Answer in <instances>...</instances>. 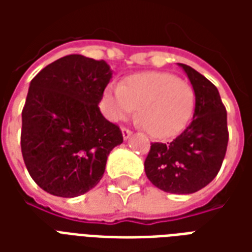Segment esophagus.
Instances as JSON below:
<instances>
[{
	"label": "esophagus",
	"mask_w": 252,
	"mask_h": 252,
	"mask_svg": "<svg viewBox=\"0 0 252 252\" xmlns=\"http://www.w3.org/2000/svg\"><path fill=\"white\" fill-rule=\"evenodd\" d=\"M121 132H123V137H124L126 140L132 135L131 129H128V128H126V126H123V128H121Z\"/></svg>",
	"instance_id": "34e87169"
}]
</instances>
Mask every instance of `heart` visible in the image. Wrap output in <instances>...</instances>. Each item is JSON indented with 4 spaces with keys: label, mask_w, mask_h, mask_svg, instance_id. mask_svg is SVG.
Here are the masks:
<instances>
[{
    "label": "heart",
    "mask_w": 252,
    "mask_h": 252,
    "mask_svg": "<svg viewBox=\"0 0 252 252\" xmlns=\"http://www.w3.org/2000/svg\"><path fill=\"white\" fill-rule=\"evenodd\" d=\"M110 120L128 119L137 109V121L146 131L164 137L180 131L194 112V89L170 72L148 71L126 78L104 93Z\"/></svg>",
    "instance_id": "b5f03b06"
}]
</instances>
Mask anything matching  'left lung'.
I'll use <instances>...</instances> for the list:
<instances>
[{
  "label": "left lung",
  "mask_w": 252,
  "mask_h": 252,
  "mask_svg": "<svg viewBox=\"0 0 252 252\" xmlns=\"http://www.w3.org/2000/svg\"><path fill=\"white\" fill-rule=\"evenodd\" d=\"M195 93L193 120L170 143H151L144 170L151 184L167 193L190 194L220 171L227 153V110L219 90L202 74L178 63Z\"/></svg>",
  "instance_id": "8db88e82"
}]
</instances>
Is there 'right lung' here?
Wrapping results in <instances>:
<instances>
[{
  "label": "right lung",
  "instance_id": "right-lung-1",
  "mask_svg": "<svg viewBox=\"0 0 252 252\" xmlns=\"http://www.w3.org/2000/svg\"><path fill=\"white\" fill-rule=\"evenodd\" d=\"M112 78L105 61L67 55L31 81L23 108L21 153L41 189L77 197L104 175L109 153L123 143L119 126L99 112Z\"/></svg>",
  "mask_w": 252,
  "mask_h": 252
}]
</instances>
